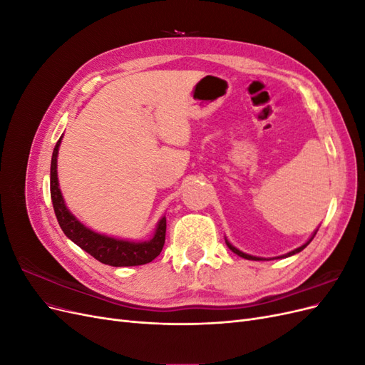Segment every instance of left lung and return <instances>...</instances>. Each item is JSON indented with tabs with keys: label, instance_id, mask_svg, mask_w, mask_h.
Here are the masks:
<instances>
[{
	"label": "left lung",
	"instance_id": "1",
	"mask_svg": "<svg viewBox=\"0 0 365 365\" xmlns=\"http://www.w3.org/2000/svg\"><path fill=\"white\" fill-rule=\"evenodd\" d=\"M314 236H315V233H314ZM314 236L311 237V239H309V242H306V244L304 245H302L300 248H297V250H294V251H291V252H288V254H284V256H282V257H289V256H292V254H297V252H300L302 250H304L309 244H311V240L314 239ZM227 245H228V248L231 250V251H233L235 254H237V256H240V257H244V259H247V260H263V259H260V257H252V256H250V254H245V252H242V251H239L237 248H235L233 245H231V244H228V242H227Z\"/></svg>",
	"mask_w": 365,
	"mask_h": 365
}]
</instances>
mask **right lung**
Wrapping results in <instances>:
<instances>
[{"label":"right lung","mask_w":365,"mask_h":365,"mask_svg":"<svg viewBox=\"0 0 365 365\" xmlns=\"http://www.w3.org/2000/svg\"><path fill=\"white\" fill-rule=\"evenodd\" d=\"M62 138V137H61ZM61 138L53 149L51 168H50V195L54 208V215L58 217V222L68 239H71L76 245H79L83 251L111 267H137L152 262L164 247L165 240V217H163L155 235L148 242H128L118 240L114 237H108L91 231L83 227L77 220L63 204V197L61 195L59 182H58V150L61 145Z\"/></svg>","instance_id":"1"}]
</instances>
